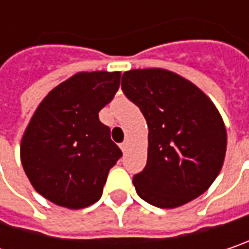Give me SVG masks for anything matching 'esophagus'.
<instances>
[{
  "label": "esophagus",
  "mask_w": 249,
  "mask_h": 249,
  "mask_svg": "<svg viewBox=\"0 0 249 249\" xmlns=\"http://www.w3.org/2000/svg\"><path fill=\"white\" fill-rule=\"evenodd\" d=\"M120 149H122V151H126V149H127V142H123L120 144Z\"/></svg>",
  "instance_id": "1"
}]
</instances>
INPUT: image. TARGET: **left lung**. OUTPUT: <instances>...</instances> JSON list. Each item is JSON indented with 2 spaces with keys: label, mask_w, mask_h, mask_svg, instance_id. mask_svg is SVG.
<instances>
[{
  "label": "left lung",
  "mask_w": 249,
  "mask_h": 249,
  "mask_svg": "<svg viewBox=\"0 0 249 249\" xmlns=\"http://www.w3.org/2000/svg\"><path fill=\"white\" fill-rule=\"evenodd\" d=\"M122 90L149 127L147 164L133 177L139 197L159 208H176L205 193L227 150L225 124L211 99L161 68L124 72Z\"/></svg>",
  "instance_id": "8db88e82"
}]
</instances>
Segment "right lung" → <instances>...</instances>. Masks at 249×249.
I'll use <instances>...</instances> for the list:
<instances>
[{"mask_svg":"<svg viewBox=\"0 0 249 249\" xmlns=\"http://www.w3.org/2000/svg\"><path fill=\"white\" fill-rule=\"evenodd\" d=\"M120 72H78L36 107L21 140V163L32 187L53 204L80 210L102 197L122 157L99 112L113 99Z\"/></svg>","mask_w":249,"mask_h":249,"instance_id":"add662e5","label":"right lung"}]
</instances>
